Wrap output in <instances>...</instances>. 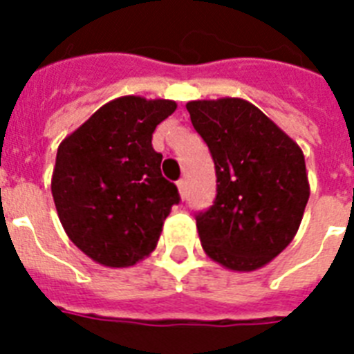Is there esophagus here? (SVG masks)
Segmentation results:
<instances>
[{
  "mask_svg": "<svg viewBox=\"0 0 354 354\" xmlns=\"http://www.w3.org/2000/svg\"><path fill=\"white\" fill-rule=\"evenodd\" d=\"M176 185H178V191H180V196L185 198V194H187V182L182 178V180H178Z\"/></svg>",
  "mask_w": 354,
  "mask_h": 354,
  "instance_id": "obj_1",
  "label": "esophagus"
}]
</instances>
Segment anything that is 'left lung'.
<instances>
[{"mask_svg": "<svg viewBox=\"0 0 354 354\" xmlns=\"http://www.w3.org/2000/svg\"><path fill=\"white\" fill-rule=\"evenodd\" d=\"M185 108L216 172L215 202L196 215L202 248L226 268L253 272L299 230L310 194L303 150L244 99L191 101Z\"/></svg>", "mask_w": 354, "mask_h": 354, "instance_id": "obj_1", "label": "left lung"}]
</instances>
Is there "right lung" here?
I'll list each match as a JSON object with an SVG mask.
<instances>
[{"label": "right lung", "mask_w": 354, "mask_h": 354, "mask_svg": "<svg viewBox=\"0 0 354 354\" xmlns=\"http://www.w3.org/2000/svg\"><path fill=\"white\" fill-rule=\"evenodd\" d=\"M176 110L169 99L124 95L106 102L64 139L53 169L58 218L75 246L110 268L154 252L163 222L180 202L161 176L152 133Z\"/></svg>", "instance_id": "obj_1"}]
</instances>
